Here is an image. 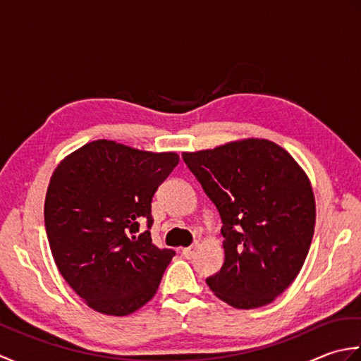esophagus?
<instances>
[{
  "label": "esophagus",
  "mask_w": 361,
  "mask_h": 361,
  "mask_svg": "<svg viewBox=\"0 0 361 361\" xmlns=\"http://www.w3.org/2000/svg\"><path fill=\"white\" fill-rule=\"evenodd\" d=\"M197 250H198V243L190 245V247H188V248H183V256L188 257V259L194 257V256H195V252H197Z\"/></svg>",
  "instance_id": "obj_1"
}]
</instances>
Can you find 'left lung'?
<instances>
[{"label": "left lung", "instance_id": "8db88e82", "mask_svg": "<svg viewBox=\"0 0 361 361\" xmlns=\"http://www.w3.org/2000/svg\"><path fill=\"white\" fill-rule=\"evenodd\" d=\"M221 217L225 262L206 279L234 309L273 302L301 271L315 231V195L304 169L264 137L183 152Z\"/></svg>", "mask_w": 361, "mask_h": 361}]
</instances>
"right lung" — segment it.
Listing matches in <instances>:
<instances>
[{"label": "right lung", "mask_w": 361, "mask_h": 361, "mask_svg": "<svg viewBox=\"0 0 361 361\" xmlns=\"http://www.w3.org/2000/svg\"><path fill=\"white\" fill-rule=\"evenodd\" d=\"M175 152H147L110 140L91 141L54 169L44 226L60 274L90 309L126 317L155 296L173 250H159L152 197L178 164Z\"/></svg>", "instance_id": "1"}]
</instances>
